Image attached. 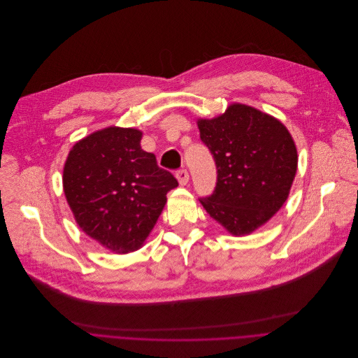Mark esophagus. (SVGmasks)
<instances>
[{
    "mask_svg": "<svg viewBox=\"0 0 358 358\" xmlns=\"http://www.w3.org/2000/svg\"><path fill=\"white\" fill-rule=\"evenodd\" d=\"M176 178H178L179 183L183 186V185H186L189 182V172L186 169H179L176 172Z\"/></svg>",
    "mask_w": 358,
    "mask_h": 358,
    "instance_id": "1",
    "label": "esophagus"
}]
</instances>
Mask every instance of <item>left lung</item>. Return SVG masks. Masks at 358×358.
<instances>
[{
  "label": "left lung",
  "mask_w": 358,
  "mask_h": 358,
  "mask_svg": "<svg viewBox=\"0 0 358 358\" xmlns=\"http://www.w3.org/2000/svg\"><path fill=\"white\" fill-rule=\"evenodd\" d=\"M197 125L217 169L216 187L200 203L231 234H250L288 199L298 168L295 142L282 122L244 104Z\"/></svg>",
  "instance_id": "obj_1"
}]
</instances>
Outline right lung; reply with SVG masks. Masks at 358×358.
I'll return each instance as SVG.
<instances>
[{"label":"right lung","instance_id":"obj_1","mask_svg":"<svg viewBox=\"0 0 358 358\" xmlns=\"http://www.w3.org/2000/svg\"><path fill=\"white\" fill-rule=\"evenodd\" d=\"M141 131L110 127L79 141L63 171L67 203L80 229L127 254L145 241L179 183L141 148Z\"/></svg>","mask_w":358,"mask_h":358}]
</instances>
